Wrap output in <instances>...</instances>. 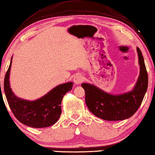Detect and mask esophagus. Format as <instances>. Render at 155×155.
Masks as SVG:
<instances>
[{
  "instance_id": "34e87169",
  "label": "esophagus",
  "mask_w": 155,
  "mask_h": 155,
  "mask_svg": "<svg viewBox=\"0 0 155 155\" xmlns=\"http://www.w3.org/2000/svg\"><path fill=\"white\" fill-rule=\"evenodd\" d=\"M84 76L81 75V74H77V75H76L74 76V81L75 84L76 85H79V84H81L82 82L84 81Z\"/></svg>"
}]
</instances>
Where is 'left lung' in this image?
Returning a JSON list of instances; mask_svg holds the SVG:
<instances>
[{"label": "left lung", "instance_id": "1", "mask_svg": "<svg viewBox=\"0 0 155 155\" xmlns=\"http://www.w3.org/2000/svg\"><path fill=\"white\" fill-rule=\"evenodd\" d=\"M137 51L140 72L132 91L114 95L93 84H81L85 91L86 104L96 117L107 121L124 120L132 117L140 107L147 90L148 76L142 52L138 47Z\"/></svg>", "mask_w": 155, "mask_h": 155}]
</instances>
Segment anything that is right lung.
Segmentation results:
<instances>
[{"label": "right lung", "instance_id": "1", "mask_svg": "<svg viewBox=\"0 0 155 155\" xmlns=\"http://www.w3.org/2000/svg\"><path fill=\"white\" fill-rule=\"evenodd\" d=\"M12 58L4 79V91L11 111L18 120L33 128H43L54 124L61 114V101L66 92L71 91L72 82L60 84L35 101L17 97L10 87L9 76Z\"/></svg>", "mask_w": 155, "mask_h": 155}]
</instances>
